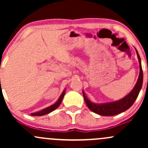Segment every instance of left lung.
<instances>
[{
	"label": "left lung",
	"mask_w": 148,
	"mask_h": 148,
	"mask_svg": "<svg viewBox=\"0 0 148 148\" xmlns=\"http://www.w3.org/2000/svg\"><path fill=\"white\" fill-rule=\"evenodd\" d=\"M137 56H138L139 65H140V74L138 81H137L136 84L134 86V89L129 95L124 97L123 99L119 100V101H114V102L108 103H102V104H98V103H92L88 99L85 95L84 92L83 91V95H84L85 101H86V105H87L90 110L94 113L99 114L100 115H104V116H112V115H118L122 112L125 111L126 110L129 109L131 106L133 105V103L138 97L140 89L142 88L143 85V69L141 66V62H140V58L139 56L138 51L136 49Z\"/></svg>",
	"instance_id": "1"
}]
</instances>
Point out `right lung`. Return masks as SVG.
Segmentation results:
<instances>
[{
  "label": "right lung",
  "mask_w": 148,
  "mask_h": 148,
  "mask_svg": "<svg viewBox=\"0 0 148 148\" xmlns=\"http://www.w3.org/2000/svg\"><path fill=\"white\" fill-rule=\"evenodd\" d=\"M64 93H65V90L63 91V92L62 93V95H61L60 98H59V99L58 100V101L56 103H54L53 105H51V106L49 107H47V108H45V109L42 110V111H39V112H36V113H32V115H34V116H41V115H46L47 114V113H51V112L54 111L55 109H56V108L60 106V104L62 102V100L63 99L64 97Z\"/></svg>",
  "instance_id": "obj_1"
}]
</instances>
